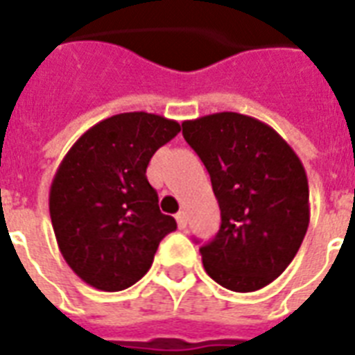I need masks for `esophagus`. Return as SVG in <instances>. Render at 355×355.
I'll return each mask as SVG.
<instances>
[{
    "instance_id": "obj_1",
    "label": "esophagus",
    "mask_w": 355,
    "mask_h": 355,
    "mask_svg": "<svg viewBox=\"0 0 355 355\" xmlns=\"http://www.w3.org/2000/svg\"><path fill=\"white\" fill-rule=\"evenodd\" d=\"M175 217H177V225L180 230H184V228L188 227V217H186V214H184V211H178Z\"/></svg>"
}]
</instances>
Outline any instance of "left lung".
Returning a JSON list of instances; mask_svg holds the SVG:
<instances>
[{"mask_svg": "<svg viewBox=\"0 0 355 355\" xmlns=\"http://www.w3.org/2000/svg\"><path fill=\"white\" fill-rule=\"evenodd\" d=\"M182 134L210 173L221 210L219 232L200 247L205 270L230 291L269 286L308 232L302 162L275 128L237 112L184 121Z\"/></svg>", "mask_w": 355, "mask_h": 355, "instance_id": "obj_1", "label": "left lung"}]
</instances>
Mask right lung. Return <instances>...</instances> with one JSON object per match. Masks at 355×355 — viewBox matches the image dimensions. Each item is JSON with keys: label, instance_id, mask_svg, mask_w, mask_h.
<instances>
[{"label": "right lung", "instance_id": "obj_1", "mask_svg": "<svg viewBox=\"0 0 355 355\" xmlns=\"http://www.w3.org/2000/svg\"><path fill=\"white\" fill-rule=\"evenodd\" d=\"M178 132L177 121L156 114H118L88 128L60 162L49 216L66 263L88 286L108 293L130 287L177 230L145 171Z\"/></svg>", "mask_w": 355, "mask_h": 355}]
</instances>
